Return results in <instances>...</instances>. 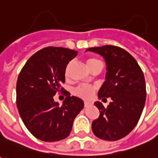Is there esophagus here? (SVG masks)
<instances>
[{
	"mask_svg": "<svg viewBox=\"0 0 158 158\" xmlns=\"http://www.w3.org/2000/svg\"><path fill=\"white\" fill-rule=\"evenodd\" d=\"M84 105H85V106L86 107V106H93V105H94V103H93V102H91V101H85Z\"/></svg>",
	"mask_w": 158,
	"mask_h": 158,
	"instance_id": "obj_1",
	"label": "esophagus"
}]
</instances>
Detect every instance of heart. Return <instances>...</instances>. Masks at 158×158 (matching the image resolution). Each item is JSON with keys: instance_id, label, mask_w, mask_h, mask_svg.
I'll return each instance as SVG.
<instances>
[{"instance_id": "heart-1", "label": "heart", "mask_w": 158, "mask_h": 158, "mask_svg": "<svg viewBox=\"0 0 158 158\" xmlns=\"http://www.w3.org/2000/svg\"><path fill=\"white\" fill-rule=\"evenodd\" d=\"M100 63H101V61L99 59H97V58H94V57H89L86 60V64H87L89 69L94 67V65L100 64ZM68 73L69 66H67L66 69H65V76L68 75ZM94 88L93 86H91V85H79L74 90V94L77 96L80 97V98H83V99H89V98H91L94 94Z\"/></svg>"}]
</instances>
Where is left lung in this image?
I'll list each match as a JSON object with an SVG mask.
<instances>
[{
  "instance_id": "obj_1",
  "label": "left lung",
  "mask_w": 158,
  "mask_h": 158,
  "mask_svg": "<svg viewBox=\"0 0 158 158\" xmlns=\"http://www.w3.org/2000/svg\"><path fill=\"white\" fill-rule=\"evenodd\" d=\"M85 52L97 53L106 62V81L98 92L99 99L112 101L104 107L94 102L100 116L92 123L97 137L106 141L123 138L136 126L146 101L144 75L136 60L128 52L113 45L88 48Z\"/></svg>"
}]
</instances>
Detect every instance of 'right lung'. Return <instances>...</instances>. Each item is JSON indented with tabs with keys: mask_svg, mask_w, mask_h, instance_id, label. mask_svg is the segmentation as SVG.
<instances>
[{
	"mask_svg": "<svg viewBox=\"0 0 158 158\" xmlns=\"http://www.w3.org/2000/svg\"><path fill=\"white\" fill-rule=\"evenodd\" d=\"M78 52L62 47L44 48L28 59L16 83V105L28 130L37 139L56 142L66 138L84 101L67 95L62 106L53 96L65 90V69Z\"/></svg>",
	"mask_w": 158,
	"mask_h": 158,
	"instance_id": "1",
	"label": "right lung"
}]
</instances>
